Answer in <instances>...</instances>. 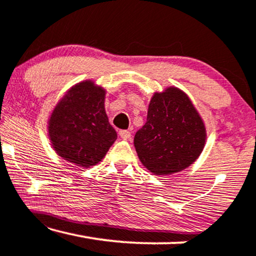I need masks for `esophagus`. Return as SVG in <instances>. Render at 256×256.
<instances>
[{"label": "esophagus", "instance_id": "1", "mask_svg": "<svg viewBox=\"0 0 256 256\" xmlns=\"http://www.w3.org/2000/svg\"><path fill=\"white\" fill-rule=\"evenodd\" d=\"M118 135H120V138H124V140H128L132 136L130 132H129V130H120V132H118Z\"/></svg>", "mask_w": 256, "mask_h": 256}]
</instances>
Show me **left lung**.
Listing matches in <instances>:
<instances>
[{
    "mask_svg": "<svg viewBox=\"0 0 256 256\" xmlns=\"http://www.w3.org/2000/svg\"><path fill=\"white\" fill-rule=\"evenodd\" d=\"M205 138L204 124L191 100L180 90L169 87L152 96L134 146L146 169L169 174L191 166L200 155Z\"/></svg>",
    "mask_w": 256,
    "mask_h": 256,
    "instance_id": "8db88e82",
    "label": "left lung"
}]
</instances>
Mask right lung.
<instances>
[{
    "instance_id": "add662e5",
    "label": "right lung",
    "mask_w": 256,
    "mask_h": 256,
    "mask_svg": "<svg viewBox=\"0 0 256 256\" xmlns=\"http://www.w3.org/2000/svg\"><path fill=\"white\" fill-rule=\"evenodd\" d=\"M48 134L59 156L88 168L104 158L118 138L104 112V90L92 82L72 87L48 121Z\"/></svg>"
}]
</instances>
